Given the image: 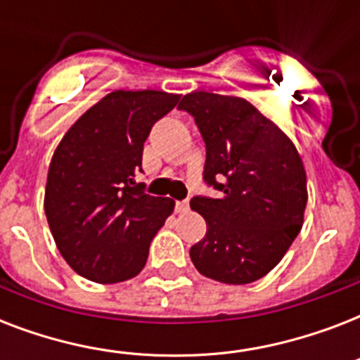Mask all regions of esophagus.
Returning <instances> with one entry per match:
<instances>
[{
    "label": "esophagus",
    "mask_w": 360,
    "mask_h": 360,
    "mask_svg": "<svg viewBox=\"0 0 360 360\" xmlns=\"http://www.w3.org/2000/svg\"><path fill=\"white\" fill-rule=\"evenodd\" d=\"M188 209H191L188 202H177V203H175V211H177V213H186Z\"/></svg>",
    "instance_id": "esophagus-1"
}]
</instances>
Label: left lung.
I'll return each mask as SVG.
<instances>
[{
  "label": "left lung",
  "instance_id": "left-lung-1",
  "mask_svg": "<svg viewBox=\"0 0 360 360\" xmlns=\"http://www.w3.org/2000/svg\"><path fill=\"white\" fill-rule=\"evenodd\" d=\"M207 158L203 179L219 198L194 196L207 233L191 248L194 267L224 284H250L273 271L301 231L307 172L293 141L248 101L209 91L183 97Z\"/></svg>",
  "mask_w": 360,
  "mask_h": 360
}]
</instances>
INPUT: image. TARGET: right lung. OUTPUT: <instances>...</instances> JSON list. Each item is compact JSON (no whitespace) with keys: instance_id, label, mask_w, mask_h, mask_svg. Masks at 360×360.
Returning <instances> with one entry per match:
<instances>
[{"instance_id":"obj_1","label":"right lung","mask_w":360,"mask_h":360,"mask_svg":"<svg viewBox=\"0 0 360 360\" xmlns=\"http://www.w3.org/2000/svg\"><path fill=\"white\" fill-rule=\"evenodd\" d=\"M179 98L155 89L112 91L56 147L44 213L58 250L84 278L117 284L146 267L149 245L175 202L146 194L134 177L151 127Z\"/></svg>"}]
</instances>
